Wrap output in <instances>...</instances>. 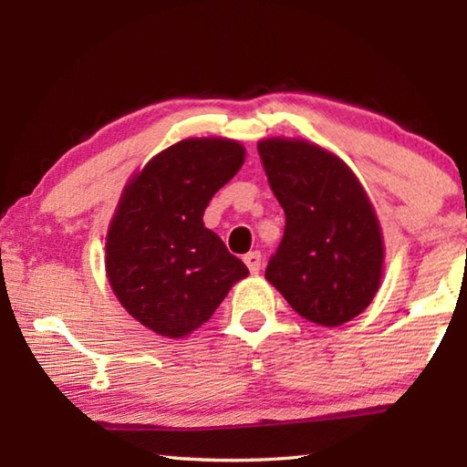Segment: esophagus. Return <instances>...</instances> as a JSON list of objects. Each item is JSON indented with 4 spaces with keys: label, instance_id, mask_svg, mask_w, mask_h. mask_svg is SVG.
<instances>
[{
    "label": "esophagus",
    "instance_id": "1",
    "mask_svg": "<svg viewBox=\"0 0 467 467\" xmlns=\"http://www.w3.org/2000/svg\"><path fill=\"white\" fill-rule=\"evenodd\" d=\"M243 262H244V265L249 267L251 274H259V270H262V253L251 251L243 257Z\"/></svg>",
    "mask_w": 467,
    "mask_h": 467
}]
</instances>
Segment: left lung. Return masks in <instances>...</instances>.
<instances>
[{
	"label": "left lung",
	"mask_w": 467,
	"mask_h": 467,
	"mask_svg": "<svg viewBox=\"0 0 467 467\" xmlns=\"http://www.w3.org/2000/svg\"><path fill=\"white\" fill-rule=\"evenodd\" d=\"M286 226L265 280L300 317L337 327L373 303L383 278L381 224L365 187L329 150L298 138L257 144Z\"/></svg>",
	"instance_id": "left-lung-1"
}]
</instances>
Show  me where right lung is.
I'll return each mask as SVG.
<instances>
[{"label": "right lung", "mask_w": 467, "mask_h": 467, "mask_svg": "<svg viewBox=\"0 0 467 467\" xmlns=\"http://www.w3.org/2000/svg\"><path fill=\"white\" fill-rule=\"evenodd\" d=\"M243 162L236 140L187 138L123 187L107 231V278L123 309L154 334L189 336L249 275L203 224L210 200Z\"/></svg>", "instance_id": "right-lung-1"}]
</instances>
